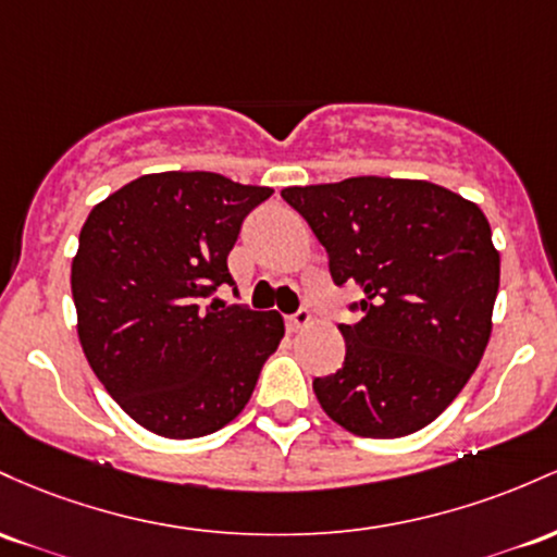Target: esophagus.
<instances>
[{
    "label": "esophagus",
    "mask_w": 557,
    "mask_h": 557,
    "mask_svg": "<svg viewBox=\"0 0 557 557\" xmlns=\"http://www.w3.org/2000/svg\"><path fill=\"white\" fill-rule=\"evenodd\" d=\"M310 323H312V315L308 308H299L297 312H292V315H286V329L289 331H299V329L310 326Z\"/></svg>",
    "instance_id": "1"
}]
</instances>
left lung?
<instances>
[{
	"instance_id": "8db88e82",
	"label": "left lung",
	"mask_w": 557,
	"mask_h": 557,
	"mask_svg": "<svg viewBox=\"0 0 557 557\" xmlns=\"http://www.w3.org/2000/svg\"><path fill=\"white\" fill-rule=\"evenodd\" d=\"M281 197L329 252L336 286L362 292L342 323L345 362L312 381L331 421L397 440L460 395L492 334L499 252L479 205L445 186L358 176L289 186Z\"/></svg>"
}]
</instances>
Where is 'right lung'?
Masks as SVG:
<instances>
[{
    "label": "right lung",
    "instance_id": "right-lung-1",
    "mask_svg": "<svg viewBox=\"0 0 557 557\" xmlns=\"http://www.w3.org/2000/svg\"><path fill=\"white\" fill-rule=\"evenodd\" d=\"M273 195L221 173H149L97 205L71 268L91 371L139 426L168 440L212 434L245 410L276 352V310L223 305L242 221Z\"/></svg>",
    "mask_w": 557,
    "mask_h": 557
}]
</instances>
